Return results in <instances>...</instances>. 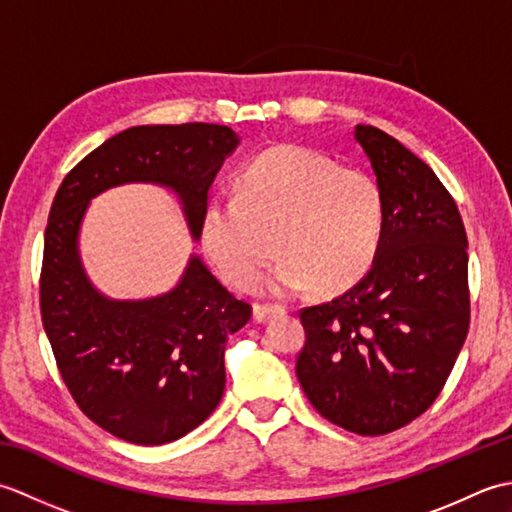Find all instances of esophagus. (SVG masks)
<instances>
[{"label":"esophagus","mask_w":512,"mask_h":512,"mask_svg":"<svg viewBox=\"0 0 512 512\" xmlns=\"http://www.w3.org/2000/svg\"><path fill=\"white\" fill-rule=\"evenodd\" d=\"M281 312H284V308H281V306H270V303H255V306H253V319L257 323H262V321L275 317V314H281Z\"/></svg>","instance_id":"1"}]
</instances>
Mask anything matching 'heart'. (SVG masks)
<instances>
[{
    "instance_id": "1",
    "label": "heart",
    "mask_w": 512,
    "mask_h": 512,
    "mask_svg": "<svg viewBox=\"0 0 512 512\" xmlns=\"http://www.w3.org/2000/svg\"><path fill=\"white\" fill-rule=\"evenodd\" d=\"M385 226V191L372 173L279 145L248 162L235 198L206 206L200 233L211 264L235 288L253 284L275 250L284 253L259 286L292 295L310 281L319 292L358 284L376 264Z\"/></svg>"
}]
</instances>
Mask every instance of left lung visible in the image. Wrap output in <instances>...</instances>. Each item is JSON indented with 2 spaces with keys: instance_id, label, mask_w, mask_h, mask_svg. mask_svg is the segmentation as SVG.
Masks as SVG:
<instances>
[{
  "instance_id": "left-lung-1",
  "label": "left lung",
  "mask_w": 512,
  "mask_h": 512,
  "mask_svg": "<svg viewBox=\"0 0 512 512\" xmlns=\"http://www.w3.org/2000/svg\"><path fill=\"white\" fill-rule=\"evenodd\" d=\"M385 191L372 270L341 297L299 312L297 378L312 407L358 436L405 427L438 398L471 321L466 231L429 165L372 125L354 127Z\"/></svg>"
}]
</instances>
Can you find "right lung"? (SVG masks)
<instances>
[{"label": "right lung", "instance_id": "right-lung-1", "mask_svg": "<svg viewBox=\"0 0 512 512\" xmlns=\"http://www.w3.org/2000/svg\"><path fill=\"white\" fill-rule=\"evenodd\" d=\"M239 145L226 125H138L85 156L54 195L43 239L41 321L79 409L112 436L158 447L187 436L220 405L228 336L248 323L198 255L165 295L110 299L81 264L79 233L90 202L121 184L171 189L200 239L209 189Z\"/></svg>", "mask_w": 512, "mask_h": 512}]
</instances>
